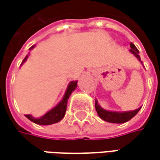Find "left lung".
<instances>
[{"mask_svg":"<svg viewBox=\"0 0 160 160\" xmlns=\"http://www.w3.org/2000/svg\"><path fill=\"white\" fill-rule=\"evenodd\" d=\"M131 47V52L135 55V57L138 58L139 60L141 59L139 56V51L136 48V46L133 43H130ZM95 109L97 113L99 115V117L102 119L105 120L107 122L110 123H117V124H121V123H126L128 120L132 118L136 114L138 113V111L141 109V108H139L137 109L133 110V111H128V112H113V111H107L105 109H103L102 108L99 106L97 101L95 102Z\"/></svg>","mask_w":160,"mask_h":160,"instance_id":"obj_1","label":"left lung"}]
</instances>
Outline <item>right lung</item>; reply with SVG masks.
Returning a JSON list of instances; mask_svg holds the SVG:
<instances>
[{
  "instance_id": "add662e5",
  "label": "right lung",
  "mask_w": 160,
  "mask_h": 160,
  "mask_svg": "<svg viewBox=\"0 0 160 160\" xmlns=\"http://www.w3.org/2000/svg\"><path fill=\"white\" fill-rule=\"evenodd\" d=\"M34 48V46H32L29 50H32ZM27 58H24V60L22 61L25 62L27 60ZM77 81H73L69 83L68 90L65 93L64 97L62 99V101L58 103L56 107L52 108V110H50L49 112H47L44 116H42L40 118H34L32 116L30 115H26V117L28 118V119L31 120L32 122H34L35 124H38V125H43V126H46V125H52V124H55V123H58L60 120L64 118L65 113H66V110H67V105H68V100L69 98V96L71 95V93L73 92V91L77 88Z\"/></svg>"
}]
</instances>
